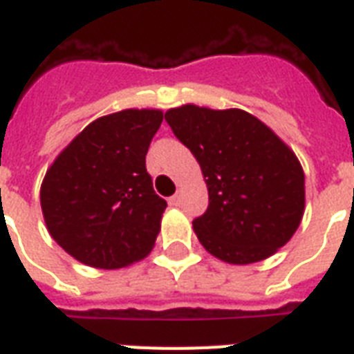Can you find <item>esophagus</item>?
Segmentation results:
<instances>
[{"instance_id":"1","label":"esophagus","mask_w":354,"mask_h":354,"mask_svg":"<svg viewBox=\"0 0 354 354\" xmlns=\"http://www.w3.org/2000/svg\"><path fill=\"white\" fill-rule=\"evenodd\" d=\"M180 202H182V196H180V193H176L174 196H171V198H169V204L171 205H180Z\"/></svg>"}]
</instances>
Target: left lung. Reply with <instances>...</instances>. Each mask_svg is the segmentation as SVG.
<instances>
[{
    "instance_id": "left-lung-1",
    "label": "left lung",
    "mask_w": 354,
    "mask_h": 354,
    "mask_svg": "<svg viewBox=\"0 0 354 354\" xmlns=\"http://www.w3.org/2000/svg\"><path fill=\"white\" fill-rule=\"evenodd\" d=\"M165 121L200 163L209 205L194 218L202 246L230 264L274 255L305 211V174L296 154L252 113L194 104L171 108Z\"/></svg>"
}]
</instances>
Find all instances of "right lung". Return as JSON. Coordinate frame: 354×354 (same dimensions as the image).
Returning a JSON list of instances; mask_svg holds the SVG:
<instances>
[{
	"instance_id": "1",
	"label": "right lung",
	"mask_w": 354,
	"mask_h": 354,
	"mask_svg": "<svg viewBox=\"0 0 354 354\" xmlns=\"http://www.w3.org/2000/svg\"><path fill=\"white\" fill-rule=\"evenodd\" d=\"M160 110H122L90 122L47 169L40 204L51 236L80 263L124 268L147 257L167 202L145 156Z\"/></svg>"
}]
</instances>
